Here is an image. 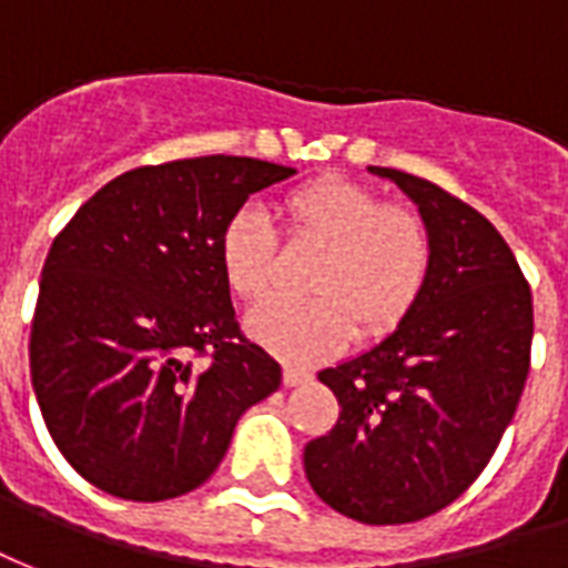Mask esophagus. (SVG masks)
<instances>
[{
    "instance_id": "1",
    "label": "esophagus",
    "mask_w": 568,
    "mask_h": 568,
    "mask_svg": "<svg viewBox=\"0 0 568 568\" xmlns=\"http://www.w3.org/2000/svg\"><path fill=\"white\" fill-rule=\"evenodd\" d=\"M305 381H312V372L300 369V366H284V384L287 387H300Z\"/></svg>"
}]
</instances>
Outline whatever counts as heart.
<instances>
[{"label": "heart", "mask_w": 568, "mask_h": 568, "mask_svg": "<svg viewBox=\"0 0 568 568\" xmlns=\"http://www.w3.org/2000/svg\"><path fill=\"white\" fill-rule=\"evenodd\" d=\"M281 214L293 242L317 244L324 254L308 278L312 300L278 296L247 314V333L260 345L314 363L342 351L357 324L366 335H381L415 308L433 272V239L417 214L347 178H317L290 190ZM217 256L235 296H266L278 275V239L266 211H233Z\"/></svg>", "instance_id": "obj_1"}]
</instances>
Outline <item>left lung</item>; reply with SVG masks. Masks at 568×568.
<instances>
[{"label":"left lung","instance_id":"left-lung-1","mask_svg":"<svg viewBox=\"0 0 568 568\" xmlns=\"http://www.w3.org/2000/svg\"><path fill=\"white\" fill-rule=\"evenodd\" d=\"M412 199L433 239V272L384 342L317 378L338 420L305 445L314 494L359 524H412L484 471L529 375L532 293L484 214L433 181L369 165Z\"/></svg>","mask_w":568,"mask_h":568}]
</instances>
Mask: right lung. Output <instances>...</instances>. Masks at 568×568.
<instances>
[{
  "label": "right lung",
  "mask_w": 568,
  "mask_h": 568,
  "mask_svg": "<svg viewBox=\"0 0 568 568\" xmlns=\"http://www.w3.org/2000/svg\"><path fill=\"white\" fill-rule=\"evenodd\" d=\"M296 169L193 156L123 172L41 268L29 372L53 445L87 481L160 503L221 466L239 417L281 387L223 281V223Z\"/></svg>",
  "instance_id": "obj_1"
}]
</instances>
